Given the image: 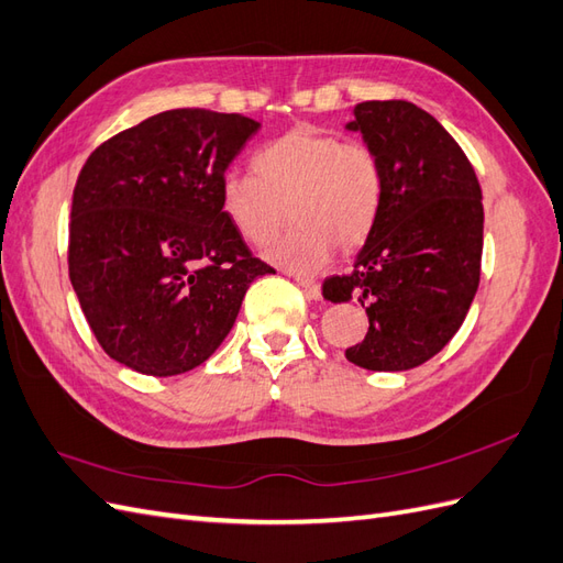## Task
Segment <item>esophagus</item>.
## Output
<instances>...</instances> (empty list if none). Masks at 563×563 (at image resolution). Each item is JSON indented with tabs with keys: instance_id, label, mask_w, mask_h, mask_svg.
I'll list each match as a JSON object with an SVG mask.
<instances>
[{
	"instance_id": "obj_1",
	"label": "esophagus",
	"mask_w": 563,
	"mask_h": 563,
	"mask_svg": "<svg viewBox=\"0 0 563 563\" xmlns=\"http://www.w3.org/2000/svg\"><path fill=\"white\" fill-rule=\"evenodd\" d=\"M295 280L303 287V292H307L309 299H320V285L313 278L307 276H295Z\"/></svg>"
}]
</instances>
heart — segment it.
<instances>
[{"label":"heart","instance_id":"1","mask_svg":"<svg viewBox=\"0 0 563 563\" xmlns=\"http://www.w3.org/2000/svg\"><path fill=\"white\" fill-rule=\"evenodd\" d=\"M254 172H231L221 184L227 212L247 238L266 243L295 205L301 227L271 247V260L292 271L328 262L332 240L353 247L375 227L382 205V172L358 141L297 126L254 155Z\"/></svg>","mask_w":563,"mask_h":563}]
</instances>
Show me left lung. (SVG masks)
Returning <instances> with one entry per match:
<instances>
[{
	"instance_id": "8db88e82",
	"label": "left lung",
	"mask_w": 563,
	"mask_h": 563,
	"mask_svg": "<svg viewBox=\"0 0 563 563\" xmlns=\"http://www.w3.org/2000/svg\"><path fill=\"white\" fill-rule=\"evenodd\" d=\"M361 132L382 172V205L353 268L323 283V297H351L371 320L346 358L377 373L422 365L467 316L484 250V205L474 167L437 118L408 101H365Z\"/></svg>"
}]
</instances>
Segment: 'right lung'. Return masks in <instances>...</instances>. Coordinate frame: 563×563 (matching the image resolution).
Masks as SVG:
<instances>
[{
	"label": "right lung",
	"mask_w": 563,
	"mask_h": 563,
	"mask_svg": "<svg viewBox=\"0 0 563 563\" xmlns=\"http://www.w3.org/2000/svg\"><path fill=\"white\" fill-rule=\"evenodd\" d=\"M260 122L176 108L96 148L77 176L68 271L110 358L172 377L205 363L231 332L254 278L221 184Z\"/></svg>",
	"instance_id": "add662e5"
}]
</instances>
